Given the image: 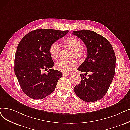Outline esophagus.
<instances>
[{
  "mask_svg": "<svg viewBox=\"0 0 130 130\" xmlns=\"http://www.w3.org/2000/svg\"><path fill=\"white\" fill-rule=\"evenodd\" d=\"M70 75V74H67V73H63V76H67Z\"/></svg>",
  "mask_w": 130,
  "mask_h": 130,
  "instance_id": "34e87169",
  "label": "esophagus"
}]
</instances>
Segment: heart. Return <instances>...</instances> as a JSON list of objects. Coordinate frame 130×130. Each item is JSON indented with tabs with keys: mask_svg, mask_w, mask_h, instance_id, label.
<instances>
[{
	"mask_svg": "<svg viewBox=\"0 0 130 130\" xmlns=\"http://www.w3.org/2000/svg\"><path fill=\"white\" fill-rule=\"evenodd\" d=\"M62 44L66 48L72 51V58L82 59L84 56V52L82 51L83 45L79 39L74 37H70L64 40ZM60 52V45L57 42H54L50 45L49 53L53 59L58 60L59 59ZM77 66L78 63L76 60L61 61L58 62L55 65L56 68L63 73H70L72 70L77 68Z\"/></svg>",
	"mask_w": 130,
	"mask_h": 130,
	"instance_id": "1",
	"label": "heart"
}]
</instances>
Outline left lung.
<instances>
[{
  "mask_svg": "<svg viewBox=\"0 0 130 130\" xmlns=\"http://www.w3.org/2000/svg\"><path fill=\"white\" fill-rule=\"evenodd\" d=\"M77 36L84 43L87 55L78 70L88 72L89 77L80 75L81 81L74 87L76 95L87 102L101 99L107 92L115 75L116 56L109 41L102 36L90 30L75 31Z\"/></svg>",
  "mask_w": 130,
  "mask_h": 130,
  "instance_id": "obj_1",
  "label": "left lung"
}]
</instances>
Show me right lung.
Instances as JSON below:
<instances>
[{
  "label": "right lung",
  "mask_w": 130,
  "mask_h": 130,
  "mask_svg": "<svg viewBox=\"0 0 130 130\" xmlns=\"http://www.w3.org/2000/svg\"><path fill=\"white\" fill-rule=\"evenodd\" d=\"M69 32L53 29H37L24 36L18 46L14 71L23 93L34 99L50 95L55 89L62 72L51 69L53 61L50 45ZM49 70L43 73V70Z\"/></svg>",
  "instance_id": "obj_1"
}]
</instances>
